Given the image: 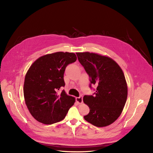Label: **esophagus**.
<instances>
[{"mask_svg":"<svg viewBox=\"0 0 153 153\" xmlns=\"http://www.w3.org/2000/svg\"><path fill=\"white\" fill-rule=\"evenodd\" d=\"M76 101L78 104H81L83 103V97L82 96H80L79 97L76 98Z\"/></svg>","mask_w":153,"mask_h":153,"instance_id":"esophagus-1","label":"esophagus"}]
</instances>
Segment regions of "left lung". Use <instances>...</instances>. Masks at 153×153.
<instances>
[{
    "label": "left lung",
    "instance_id": "left-lung-1",
    "mask_svg": "<svg viewBox=\"0 0 153 153\" xmlns=\"http://www.w3.org/2000/svg\"><path fill=\"white\" fill-rule=\"evenodd\" d=\"M76 55L89 76V87L97 86L93 94L83 98L90 109L84 117L94 126H108L120 116L126 101L128 87L123 70L108 57L89 52Z\"/></svg>",
    "mask_w": 153,
    "mask_h": 153
}]
</instances>
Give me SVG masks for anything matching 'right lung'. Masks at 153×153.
<instances>
[{
  "label": "right lung",
  "mask_w": 153,
  "mask_h": 153,
  "mask_svg": "<svg viewBox=\"0 0 153 153\" xmlns=\"http://www.w3.org/2000/svg\"><path fill=\"white\" fill-rule=\"evenodd\" d=\"M76 61L74 53L55 52L38 59L27 71L24 85L26 105L39 123L52 124L64 119L75 99L64 90V73L66 66Z\"/></svg>",
  "instance_id": "right-lung-1"
}]
</instances>
